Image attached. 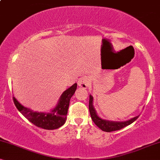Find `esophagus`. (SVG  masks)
I'll return each instance as SVG.
<instances>
[{"instance_id": "34e87169", "label": "esophagus", "mask_w": 160, "mask_h": 160, "mask_svg": "<svg viewBox=\"0 0 160 160\" xmlns=\"http://www.w3.org/2000/svg\"><path fill=\"white\" fill-rule=\"evenodd\" d=\"M90 78L87 77V76H84V77L79 78V80L78 81V85L82 88L87 89L90 84Z\"/></svg>"}]
</instances>
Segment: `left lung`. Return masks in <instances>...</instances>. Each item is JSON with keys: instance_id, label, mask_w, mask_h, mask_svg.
<instances>
[{"instance_id": "1", "label": "left lung", "mask_w": 160, "mask_h": 160, "mask_svg": "<svg viewBox=\"0 0 160 160\" xmlns=\"http://www.w3.org/2000/svg\"><path fill=\"white\" fill-rule=\"evenodd\" d=\"M89 113H90L91 118L92 119L96 125H97L100 129H101L102 131L105 132H112V131H116L121 130L124 128V127L129 125V124H132L134 122L139 116H137L134 118L125 122H113L108 121V120L102 119L96 113V111L93 106V97L91 95H89Z\"/></svg>"}]
</instances>
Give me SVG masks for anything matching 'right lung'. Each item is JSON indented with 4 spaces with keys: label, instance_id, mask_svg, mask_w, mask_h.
<instances>
[{
    "label": "right lung",
    "instance_id": "right-lung-1",
    "mask_svg": "<svg viewBox=\"0 0 160 160\" xmlns=\"http://www.w3.org/2000/svg\"><path fill=\"white\" fill-rule=\"evenodd\" d=\"M76 88L77 84L75 83L63 92L56 107L50 111L49 113L33 111L19 103L14 97H13V100L19 112L34 125L44 130H55L62 126L66 121L70 100L75 93Z\"/></svg>",
    "mask_w": 160,
    "mask_h": 160
}]
</instances>
